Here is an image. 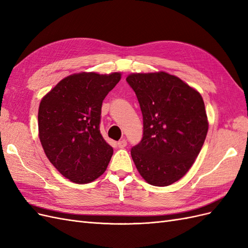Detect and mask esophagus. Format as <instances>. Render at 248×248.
<instances>
[{
    "label": "esophagus",
    "mask_w": 248,
    "mask_h": 248,
    "mask_svg": "<svg viewBox=\"0 0 248 248\" xmlns=\"http://www.w3.org/2000/svg\"><path fill=\"white\" fill-rule=\"evenodd\" d=\"M117 145H118L119 148H125V147L127 146V140H126L125 139H123V140H119V141L117 142Z\"/></svg>",
    "instance_id": "34e87169"
}]
</instances>
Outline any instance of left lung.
<instances>
[{
  "instance_id": "obj_1",
  "label": "left lung",
  "mask_w": 248,
  "mask_h": 248,
  "mask_svg": "<svg viewBox=\"0 0 248 248\" xmlns=\"http://www.w3.org/2000/svg\"><path fill=\"white\" fill-rule=\"evenodd\" d=\"M126 80L144 121L142 139L131 149L133 162L147 183L169 186L185 176L204 145L209 127L204 100L164 71L131 73Z\"/></svg>"
}]
</instances>
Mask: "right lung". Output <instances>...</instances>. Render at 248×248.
Here are the masks:
<instances>
[{"label": "right lung", "mask_w": 248, "mask_h": 248, "mask_svg": "<svg viewBox=\"0 0 248 248\" xmlns=\"http://www.w3.org/2000/svg\"><path fill=\"white\" fill-rule=\"evenodd\" d=\"M120 79V72L74 73L41 99L38 131L44 153L74 183L95 181L108 166L114 150L99 130L101 107Z\"/></svg>", "instance_id": "add662e5"}]
</instances>
